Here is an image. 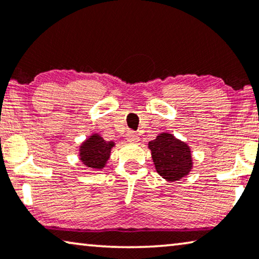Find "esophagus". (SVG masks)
I'll return each instance as SVG.
<instances>
[{
	"label": "esophagus",
	"instance_id": "34e87169",
	"mask_svg": "<svg viewBox=\"0 0 259 259\" xmlns=\"http://www.w3.org/2000/svg\"><path fill=\"white\" fill-rule=\"evenodd\" d=\"M126 140L131 142V143H137V142H140V136L136 133H134V131H129L126 134Z\"/></svg>",
	"mask_w": 259,
	"mask_h": 259
}]
</instances>
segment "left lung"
<instances>
[{
  "label": "left lung",
  "mask_w": 259,
  "mask_h": 259,
  "mask_svg": "<svg viewBox=\"0 0 259 259\" xmlns=\"http://www.w3.org/2000/svg\"><path fill=\"white\" fill-rule=\"evenodd\" d=\"M148 148L159 176L165 181L176 182L187 177L194 167L191 148L185 142L178 140L172 134H158Z\"/></svg>",
  "instance_id": "8db88e82"
}]
</instances>
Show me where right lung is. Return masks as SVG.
Here are the masks:
<instances>
[{
	"label": "right lung",
	"instance_id": "obj_1",
	"mask_svg": "<svg viewBox=\"0 0 259 259\" xmlns=\"http://www.w3.org/2000/svg\"><path fill=\"white\" fill-rule=\"evenodd\" d=\"M115 145V142L105 141L100 134L94 133L79 144V162L84 165V169L96 171L104 169Z\"/></svg>",
	"mask_w": 259,
	"mask_h": 259
}]
</instances>
